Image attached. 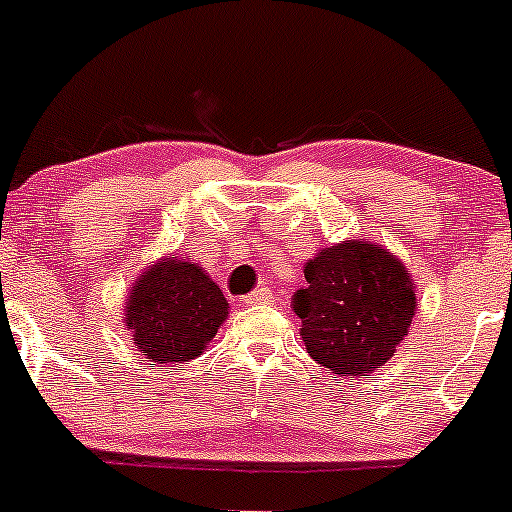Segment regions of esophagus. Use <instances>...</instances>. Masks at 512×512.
Listing matches in <instances>:
<instances>
[{
	"label": "esophagus",
	"mask_w": 512,
	"mask_h": 512,
	"mask_svg": "<svg viewBox=\"0 0 512 512\" xmlns=\"http://www.w3.org/2000/svg\"><path fill=\"white\" fill-rule=\"evenodd\" d=\"M245 306H257V303H267L269 301V289H265V286H260V289L250 291V294L245 296Z\"/></svg>",
	"instance_id": "esophagus-1"
}]
</instances>
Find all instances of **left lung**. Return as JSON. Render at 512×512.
I'll list each match as a JSON object with an SVG mask.
<instances>
[{"mask_svg": "<svg viewBox=\"0 0 512 512\" xmlns=\"http://www.w3.org/2000/svg\"><path fill=\"white\" fill-rule=\"evenodd\" d=\"M291 299L308 355L335 376H369L389 362L415 316L408 269L381 247L345 240L306 262Z\"/></svg>", "mask_w": 512, "mask_h": 512, "instance_id": "left-lung-1", "label": "left lung"}]
</instances>
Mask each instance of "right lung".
Listing matches in <instances>:
<instances>
[{
    "label": "right lung",
    "instance_id": "obj_1",
    "mask_svg": "<svg viewBox=\"0 0 512 512\" xmlns=\"http://www.w3.org/2000/svg\"><path fill=\"white\" fill-rule=\"evenodd\" d=\"M228 316V301L204 269L184 260L157 262L126 301V325L148 362H189L204 352Z\"/></svg>",
    "mask_w": 512,
    "mask_h": 512
}]
</instances>
